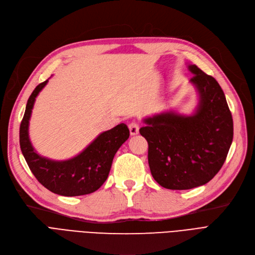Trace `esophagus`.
Here are the masks:
<instances>
[{"mask_svg": "<svg viewBox=\"0 0 255 255\" xmlns=\"http://www.w3.org/2000/svg\"><path fill=\"white\" fill-rule=\"evenodd\" d=\"M129 131H130V135H136L138 134V131H139V126L135 122H131V123L128 125Z\"/></svg>", "mask_w": 255, "mask_h": 255, "instance_id": "esophagus-1", "label": "esophagus"}]
</instances>
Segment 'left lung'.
Segmentation results:
<instances>
[{"label":"left lung","instance_id":"left-lung-1","mask_svg":"<svg viewBox=\"0 0 255 255\" xmlns=\"http://www.w3.org/2000/svg\"><path fill=\"white\" fill-rule=\"evenodd\" d=\"M189 70L199 94L195 113H161L143 120L146 125L139 129L149 145L153 178L169 190H190L212 180L234 138V121L222 88L197 65Z\"/></svg>","mask_w":255,"mask_h":255}]
</instances>
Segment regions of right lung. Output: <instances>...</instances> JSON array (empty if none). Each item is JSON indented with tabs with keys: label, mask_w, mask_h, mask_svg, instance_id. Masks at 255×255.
<instances>
[{
	"label": "right lung",
	"mask_w": 255,
	"mask_h": 255,
	"mask_svg": "<svg viewBox=\"0 0 255 255\" xmlns=\"http://www.w3.org/2000/svg\"><path fill=\"white\" fill-rule=\"evenodd\" d=\"M48 80L38 84L28 99L19 127L20 150L35 178L54 194L74 197L96 192L107 179L115 155L129 137V129L119 124L98 135L80 154L68 160H52L40 156L29 138V120L35 98Z\"/></svg>",
	"instance_id": "1"
}]
</instances>
